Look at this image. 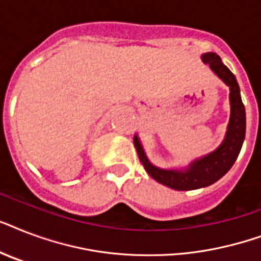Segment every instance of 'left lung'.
Instances as JSON below:
<instances>
[{
  "instance_id": "8db88e82",
  "label": "left lung",
  "mask_w": 261,
  "mask_h": 261,
  "mask_svg": "<svg viewBox=\"0 0 261 261\" xmlns=\"http://www.w3.org/2000/svg\"><path fill=\"white\" fill-rule=\"evenodd\" d=\"M202 61L203 63L208 65L211 70L230 88V122L227 126L226 137L222 145L206 157L196 160L186 171H165L153 167L149 163L139 143V139L134 137V146L138 153L139 161L142 163L147 173L155 181L177 191L196 190V188L210 186L219 180L233 167L245 138V107L240 96V87L234 74L223 65L219 55L214 53L203 54Z\"/></svg>"
}]
</instances>
